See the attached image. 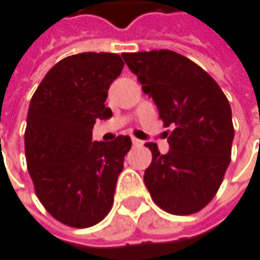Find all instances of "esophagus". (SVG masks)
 <instances>
[{
	"instance_id": "esophagus-1",
	"label": "esophagus",
	"mask_w": 260,
	"mask_h": 260,
	"mask_svg": "<svg viewBox=\"0 0 260 260\" xmlns=\"http://www.w3.org/2000/svg\"><path fill=\"white\" fill-rule=\"evenodd\" d=\"M132 143H133V146H136V147H140V146H143V142L142 140H139V139H132Z\"/></svg>"
}]
</instances>
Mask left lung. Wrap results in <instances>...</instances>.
I'll list each match as a JSON object with an SVG mask.
<instances>
[{"label": "left lung", "instance_id": "8db88e82", "mask_svg": "<svg viewBox=\"0 0 260 260\" xmlns=\"http://www.w3.org/2000/svg\"><path fill=\"white\" fill-rule=\"evenodd\" d=\"M165 126L173 127L170 150L153 158L144 183L154 203L172 215L199 212L215 198L231 163L235 137L231 104L205 70L170 50L123 53Z\"/></svg>", "mask_w": 260, "mask_h": 260}]
</instances>
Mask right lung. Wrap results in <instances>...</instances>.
Returning <instances> with one entry per match:
<instances>
[{"mask_svg": "<svg viewBox=\"0 0 260 260\" xmlns=\"http://www.w3.org/2000/svg\"><path fill=\"white\" fill-rule=\"evenodd\" d=\"M124 62L118 54L81 53L50 70L31 99L25 157L37 198L50 215L73 228H90L107 216L114 200L128 136L94 142L95 120Z\"/></svg>", "mask_w": 260, "mask_h": 260, "instance_id": "1", "label": "right lung"}]
</instances>
